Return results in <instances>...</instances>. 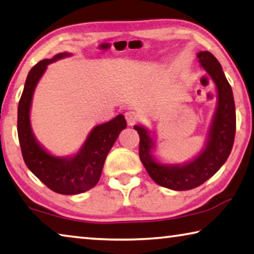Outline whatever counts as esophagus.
<instances>
[{
  "mask_svg": "<svg viewBox=\"0 0 254 254\" xmlns=\"http://www.w3.org/2000/svg\"><path fill=\"white\" fill-rule=\"evenodd\" d=\"M126 119L130 126H133V124H135L140 120V115L134 111H128L126 113Z\"/></svg>",
  "mask_w": 254,
  "mask_h": 254,
  "instance_id": "esophagus-1",
  "label": "esophagus"
}]
</instances>
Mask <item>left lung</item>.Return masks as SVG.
<instances>
[{"mask_svg": "<svg viewBox=\"0 0 254 254\" xmlns=\"http://www.w3.org/2000/svg\"><path fill=\"white\" fill-rule=\"evenodd\" d=\"M199 62L214 80L218 94L217 105L206 147L198 157L182 166L157 163L151 156L154 141L142 127H134L140 136L139 157L148 174L160 187L175 191L191 190L210 179L231 154L236 130L235 104L231 84L220 63L210 52H200Z\"/></svg>", "mask_w": 254, "mask_h": 254, "instance_id": "left-lung-1", "label": "left lung"}]
</instances>
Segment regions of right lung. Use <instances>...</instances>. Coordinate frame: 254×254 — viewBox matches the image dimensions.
I'll return each mask as SVG.
<instances>
[{
    "instance_id": "obj_1",
    "label": "right lung",
    "mask_w": 254,
    "mask_h": 254,
    "mask_svg": "<svg viewBox=\"0 0 254 254\" xmlns=\"http://www.w3.org/2000/svg\"><path fill=\"white\" fill-rule=\"evenodd\" d=\"M65 56L70 54L60 53L52 60L39 61L28 73L18 105V136L23 160L33 174L52 191L71 195L90 190L98 183L106 156L120 132L127 127V121L120 114L95 127L80 151L71 158L52 156L36 141L29 120L35 87L48 64Z\"/></svg>"
}]
</instances>
